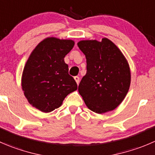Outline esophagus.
<instances>
[{"label":"esophagus","mask_w":155,"mask_h":155,"mask_svg":"<svg viewBox=\"0 0 155 155\" xmlns=\"http://www.w3.org/2000/svg\"><path fill=\"white\" fill-rule=\"evenodd\" d=\"M74 79H75V81L76 82V83L79 85V76H74Z\"/></svg>","instance_id":"esophagus-1"}]
</instances>
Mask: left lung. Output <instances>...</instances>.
<instances>
[{
	"label": "left lung",
	"instance_id": "1",
	"mask_svg": "<svg viewBox=\"0 0 155 155\" xmlns=\"http://www.w3.org/2000/svg\"><path fill=\"white\" fill-rule=\"evenodd\" d=\"M86 58V74L79 85V92L93 112L104 114L115 109L124 99L131 81L129 64L114 43L85 40L78 43Z\"/></svg>",
	"mask_w": 155,
	"mask_h": 155
}]
</instances>
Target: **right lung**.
Returning <instances> with one entry per match:
<instances>
[{
	"mask_svg": "<svg viewBox=\"0 0 155 155\" xmlns=\"http://www.w3.org/2000/svg\"><path fill=\"white\" fill-rule=\"evenodd\" d=\"M73 46L72 40L48 38L36 46L25 64L22 77L24 94L30 104L42 112L58 108L70 93L77 89L64 62Z\"/></svg>",
	"mask_w": 155,
	"mask_h": 155,
	"instance_id": "right-lung-1",
	"label": "right lung"
}]
</instances>
